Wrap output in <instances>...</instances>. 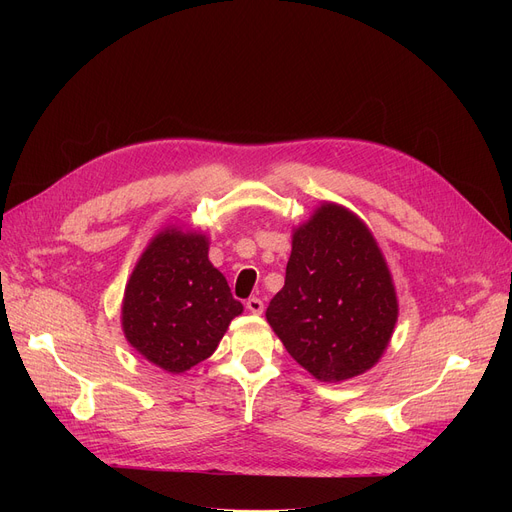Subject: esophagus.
Masks as SVG:
<instances>
[{
    "label": "esophagus",
    "instance_id": "esophagus-1",
    "mask_svg": "<svg viewBox=\"0 0 512 512\" xmlns=\"http://www.w3.org/2000/svg\"><path fill=\"white\" fill-rule=\"evenodd\" d=\"M245 305H247V309H249L251 313H255V315L263 313V301H261V299H257V297H251Z\"/></svg>",
    "mask_w": 512,
    "mask_h": 512
}]
</instances>
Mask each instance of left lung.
Here are the masks:
<instances>
[{"label":"left lung","mask_w":512,"mask_h":512,"mask_svg":"<svg viewBox=\"0 0 512 512\" xmlns=\"http://www.w3.org/2000/svg\"><path fill=\"white\" fill-rule=\"evenodd\" d=\"M265 317L319 382L351 380L380 361L398 301L378 242L353 211L321 203L292 232L284 288Z\"/></svg>","instance_id":"8db88e82"}]
</instances>
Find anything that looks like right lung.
Listing matches in <instances>:
<instances>
[{
  "instance_id": "add662e5",
  "label": "right lung",
  "mask_w": 512,
  "mask_h": 512,
  "mask_svg": "<svg viewBox=\"0 0 512 512\" xmlns=\"http://www.w3.org/2000/svg\"><path fill=\"white\" fill-rule=\"evenodd\" d=\"M207 251L205 234L168 226L149 242L124 290L126 340L168 373H184L211 357L242 313Z\"/></svg>"
}]
</instances>
